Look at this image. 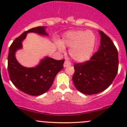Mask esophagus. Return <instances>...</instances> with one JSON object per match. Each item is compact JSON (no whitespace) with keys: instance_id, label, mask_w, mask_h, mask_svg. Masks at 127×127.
Segmentation results:
<instances>
[{"instance_id":"1","label":"esophagus","mask_w":127,"mask_h":127,"mask_svg":"<svg viewBox=\"0 0 127 127\" xmlns=\"http://www.w3.org/2000/svg\"><path fill=\"white\" fill-rule=\"evenodd\" d=\"M71 65V63L68 60H66L64 61V67H67V66H69Z\"/></svg>"}]
</instances>
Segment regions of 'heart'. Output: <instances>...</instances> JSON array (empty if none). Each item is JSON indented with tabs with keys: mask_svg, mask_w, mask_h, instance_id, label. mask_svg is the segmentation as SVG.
<instances>
[{
	"mask_svg": "<svg viewBox=\"0 0 127 127\" xmlns=\"http://www.w3.org/2000/svg\"><path fill=\"white\" fill-rule=\"evenodd\" d=\"M96 44V37L90 31H77L67 32L64 35L63 42L58 41L56 45L64 50V45L69 47L72 58L78 62H84L91 57Z\"/></svg>",
	"mask_w": 127,
	"mask_h": 127,
	"instance_id": "heart-1",
	"label": "heart"
}]
</instances>
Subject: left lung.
<instances>
[{"label":"left lung","instance_id":"left-lung-1","mask_svg":"<svg viewBox=\"0 0 127 127\" xmlns=\"http://www.w3.org/2000/svg\"><path fill=\"white\" fill-rule=\"evenodd\" d=\"M101 45L88 61L74 65L72 81L81 93L94 95L107 88L116 78L119 68L117 49L109 37L101 31Z\"/></svg>","mask_w":127,"mask_h":127}]
</instances>
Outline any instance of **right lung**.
Returning a JSON list of instances; mask_svg holds the SVG:
<instances>
[{"mask_svg": "<svg viewBox=\"0 0 127 127\" xmlns=\"http://www.w3.org/2000/svg\"><path fill=\"white\" fill-rule=\"evenodd\" d=\"M28 32L47 35L45 27L39 26L26 31L16 38L9 48L8 71L11 82L16 88L29 95L38 96L51 87L56 75L64 67V60L46 57L35 67L27 68L21 66L15 58V53L22 47V41Z\"/></svg>", "mask_w": 127, "mask_h": 127, "instance_id": "1", "label": "right lung"}]
</instances>
